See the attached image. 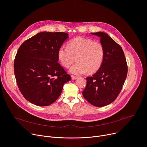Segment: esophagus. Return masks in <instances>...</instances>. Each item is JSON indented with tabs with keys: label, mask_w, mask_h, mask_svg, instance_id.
Instances as JSON below:
<instances>
[{
	"label": "esophagus",
	"mask_w": 147,
	"mask_h": 147,
	"mask_svg": "<svg viewBox=\"0 0 147 147\" xmlns=\"http://www.w3.org/2000/svg\"><path fill=\"white\" fill-rule=\"evenodd\" d=\"M77 78V76H71V79L72 80H76Z\"/></svg>",
	"instance_id": "1"
}]
</instances>
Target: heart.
I'll use <instances>...</instances> for the list:
<instances>
[{
	"instance_id": "obj_1",
	"label": "heart",
	"mask_w": 147,
	"mask_h": 147,
	"mask_svg": "<svg viewBox=\"0 0 147 147\" xmlns=\"http://www.w3.org/2000/svg\"><path fill=\"white\" fill-rule=\"evenodd\" d=\"M63 66L69 67L77 60V63L70 69L73 74H89L96 72L101 67L105 57L103 45L91 39L78 36L72 39L68 47L61 46L57 52Z\"/></svg>"
}]
</instances>
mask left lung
Instances as JSON below:
<instances>
[{"label":"left lung","instance_id":"1","mask_svg":"<svg viewBox=\"0 0 147 147\" xmlns=\"http://www.w3.org/2000/svg\"><path fill=\"white\" fill-rule=\"evenodd\" d=\"M100 37L105 48V57L100 68L88 77L82 94L92 105L102 107L113 102L119 95L127 74V61L121 47L107 34L91 33Z\"/></svg>","mask_w":147,"mask_h":147}]
</instances>
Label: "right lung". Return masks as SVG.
I'll return each instance as SVG.
<instances>
[{"label": "right lung", "mask_w": 147, "mask_h": 147, "mask_svg": "<svg viewBox=\"0 0 147 147\" xmlns=\"http://www.w3.org/2000/svg\"><path fill=\"white\" fill-rule=\"evenodd\" d=\"M68 38L61 32H41L18 49L14 71L20 91L30 102L45 107L53 103L71 77L57 62L59 48Z\"/></svg>", "instance_id": "obj_1"}]
</instances>
